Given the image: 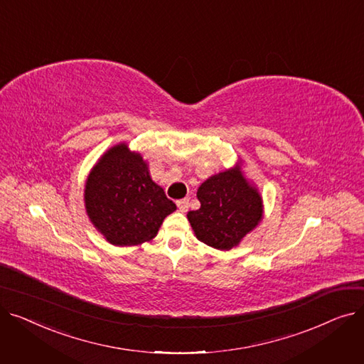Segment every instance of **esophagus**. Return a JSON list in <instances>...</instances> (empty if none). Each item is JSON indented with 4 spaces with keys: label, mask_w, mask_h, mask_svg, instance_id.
Segmentation results:
<instances>
[{
    "label": "esophagus",
    "mask_w": 364,
    "mask_h": 364,
    "mask_svg": "<svg viewBox=\"0 0 364 364\" xmlns=\"http://www.w3.org/2000/svg\"><path fill=\"white\" fill-rule=\"evenodd\" d=\"M177 206H178V209L181 213H187V209H188V199H178L177 202Z\"/></svg>",
    "instance_id": "34e87169"
}]
</instances>
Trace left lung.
Here are the masks:
<instances>
[{
	"label": "left lung",
	"instance_id": "1",
	"mask_svg": "<svg viewBox=\"0 0 364 364\" xmlns=\"http://www.w3.org/2000/svg\"><path fill=\"white\" fill-rule=\"evenodd\" d=\"M200 208L187 218L196 237L215 250L236 246L262 218V202L239 169L208 178L198 190Z\"/></svg>",
	"mask_w": 364,
	"mask_h": 364
}]
</instances>
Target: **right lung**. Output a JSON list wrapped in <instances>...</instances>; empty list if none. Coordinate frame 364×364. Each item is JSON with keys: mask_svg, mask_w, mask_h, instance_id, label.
Listing matches in <instances>:
<instances>
[{"mask_svg": "<svg viewBox=\"0 0 364 364\" xmlns=\"http://www.w3.org/2000/svg\"><path fill=\"white\" fill-rule=\"evenodd\" d=\"M91 223L117 246H132L158 235L162 221L177 206L151 181L143 158L118 144L91 171L85 186Z\"/></svg>", "mask_w": 364, "mask_h": 364, "instance_id": "add662e5", "label": "right lung"}]
</instances>
